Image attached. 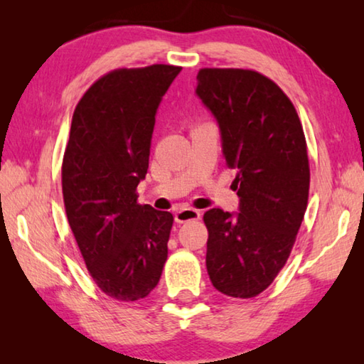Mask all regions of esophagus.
Here are the masks:
<instances>
[{"instance_id": "1", "label": "esophagus", "mask_w": 364, "mask_h": 364, "mask_svg": "<svg viewBox=\"0 0 364 364\" xmlns=\"http://www.w3.org/2000/svg\"><path fill=\"white\" fill-rule=\"evenodd\" d=\"M200 218V210H196V208H181L175 213V221L176 223H184V221L191 220H199Z\"/></svg>"}]
</instances>
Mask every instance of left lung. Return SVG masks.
I'll return each instance as SVG.
<instances>
[{"label":"left lung","mask_w":364,"mask_h":364,"mask_svg":"<svg viewBox=\"0 0 364 364\" xmlns=\"http://www.w3.org/2000/svg\"><path fill=\"white\" fill-rule=\"evenodd\" d=\"M196 95L218 123L226 165L236 170L237 212H205L213 287L250 299L284 267L310 188L305 134L289 97L254 70L202 69Z\"/></svg>","instance_id":"obj_1"}]
</instances>
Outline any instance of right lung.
I'll use <instances>...</instances> for the list:
<instances>
[{
    "instance_id": "add662e5",
    "label": "right lung",
    "mask_w": 364,
    "mask_h": 364,
    "mask_svg": "<svg viewBox=\"0 0 364 364\" xmlns=\"http://www.w3.org/2000/svg\"><path fill=\"white\" fill-rule=\"evenodd\" d=\"M181 67L120 69L86 91L63 162L65 213L86 268L109 297L149 295L168 255L173 215L139 205L156 114Z\"/></svg>"
}]
</instances>
